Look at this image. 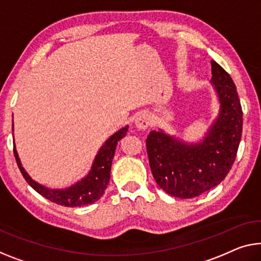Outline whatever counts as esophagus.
Wrapping results in <instances>:
<instances>
[{"mask_svg":"<svg viewBox=\"0 0 261 261\" xmlns=\"http://www.w3.org/2000/svg\"><path fill=\"white\" fill-rule=\"evenodd\" d=\"M135 124L138 129L145 130L151 125V118L147 112H141L135 119Z\"/></svg>","mask_w":261,"mask_h":261,"instance_id":"34e87169","label":"esophagus"}]
</instances>
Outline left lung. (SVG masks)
I'll use <instances>...</instances> for the list:
<instances>
[{
	"label": "left lung",
	"instance_id": "8db88e82",
	"mask_svg": "<svg viewBox=\"0 0 261 261\" xmlns=\"http://www.w3.org/2000/svg\"><path fill=\"white\" fill-rule=\"evenodd\" d=\"M212 79L220 102L219 117L204 142L189 145L163 131L146 138L151 172L170 196L194 198L220 184L236 161L243 132V109L231 76L212 61Z\"/></svg>",
	"mask_w": 261,
	"mask_h": 261
}]
</instances>
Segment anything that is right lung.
Masks as SVG:
<instances>
[{"label":"right lung","instance_id":"1","mask_svg":"<svg viewBox=\"0 0 261 261\" xmlns=\"http://www.w3.org/2000/svg\"><path fill=\"white\" fill-rule=\"evenodd\" d=\"M126 132L127 126L123 127V129L116 132L115 135H112L99 149L88 176L84 177L81 181L76 182L75 185H72L71 188L65 190H51L34 181L29 177V174L25 172L24 169L22 168L15 146L14 155L22 176L24 177L25 181L28 182L35 191L46 198V199L53 201V203L67 206V207H77V206H84L95 203V201L98 200L103 196L109 184V180H110L111 164L115 155L116 145H117L119 139L126 135Z\"/></svg>","mask_w":261,"mask_h":261}]
</instances>
